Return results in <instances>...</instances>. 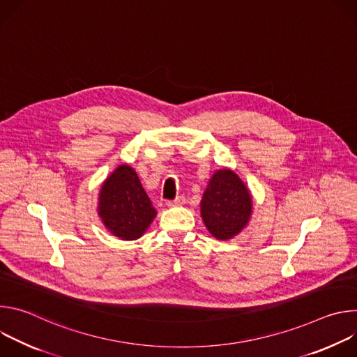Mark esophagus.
I'll return each mask as SVG.
<instances>
[{"mask_svg":"<svg viewBox=\"0 0 357 357\" xmlns=\"http://www.w3.org/2000/svg\"><path fill=\"white\" fill-rule=\"evenodd\" d=\"M185 197L183 196H176L174 200H169L168 202V205L169 206H181V205H183V203H185Z\"/></svg>","mask_w":357,"mask_h":357,"instance_id":"esophagus-1","label":"esophagus"}]
</instances>
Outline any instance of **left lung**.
Here are the masks:
<instances>
[{
    "mask_svg": "<svg viewBox=\"0 0 357 357\" xmlns=\"http://www.w3.org/2000/svg\"><path fill=\"white\" fill-rule=\"evenodd\" d=\"M252 209L250 190L231 169L216 171L200 200V216L218 240H230L248 223Z\"/></svg>",
    "mask_w": 357,
    "mask_h": 357,
    "instance_id": "left-lung-1",
    "label": "left lung"
}]
</instances>
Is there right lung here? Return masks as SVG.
<instances>
[{"instance_id": "1", "label": "right lung", "mask_w": 357, "mask_h": 357, "mask_svg": "<svg viewBox=\"0 0 357 357\" xmlns=\"http://www.w3.org/2000/svg\"><path fill=\"white\" fill-rule=\"evenodd\" d=\"M97 211L106 229L121 240L139 238L157 216L137 172L127 164L101 185Z\"/></svg>"}]
</instances>
